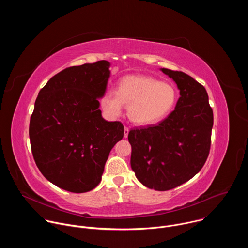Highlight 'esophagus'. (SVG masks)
<instances>
[{"instance_id": "esophagus-1", "label": "esophagus", "mask_w": 248, "mask_h": 248, "mask_svg": "<svg viewBox=\"0 0 248 248\" xmlns=\"http://www.w3.org/2000/svg\"><path fill=\"white\" fill-rule=\"evenodd\" d=\"M128 132H129V128L127 126H124V136L127 137L128 136Z\"/></svg>"}]
</instances>
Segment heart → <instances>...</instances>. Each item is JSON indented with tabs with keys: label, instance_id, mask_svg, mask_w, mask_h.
<instances>
[{
	"label": "heart",
	"instance_id": "heart-1",
	"mask_svg": "<svg viewBox=\"0 0 248 248\" xmlns=\"http://www.w3.org/2000/svg\"><path fill=\"white\" fill-rule=\"evenodd\" d=\"M178 100L175 88L167 82L145 77L124 78L117 90H109L103 98V106L112 116H119L124 104L129 105L128 116L140 125L156 124L168 117Z\"/></svg>",
	"mask_w": 248,
	"mask_h": 248
}]
</instances>
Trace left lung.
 Segmentation results:
<instances>
[{"label":"left lung","mask_w":248,"mask_h":248,"mask_svg":"<svg viewBox=\"0 0 248 248\" xmlns=\"http://www.w3.org/2000/svg\"><path fill=\"white\" fill-rule=\"evenodd\" d=\"M161 70L178 85L181 97L165 120L131 129L128 141L137 180L148 188L165 191L186 183L202 169L214 118L203 85L183 72Z\"/></svg>","instance_id":"left-lung-1"}]
</instances>
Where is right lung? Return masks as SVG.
<instances>
[{
  "label": "right lung",
  "instance_id": "add662e5",
  "mask_svg": "<svg viewBox=\"0 0 248 248\" xmlns=\"http://www.w3.org/2000/svg\"><path fill=\"white\" fill-rule=\"evenodd\" d=\"M110 62L64 68L40 90L30 118L29 138L38 169L53 185L83 193L101 182L112 148L124 137L121 122L102 118L99 100Z\"/></svg>",
  "mask_w": 248,
  "mask_h": 248
}]
</instances>
